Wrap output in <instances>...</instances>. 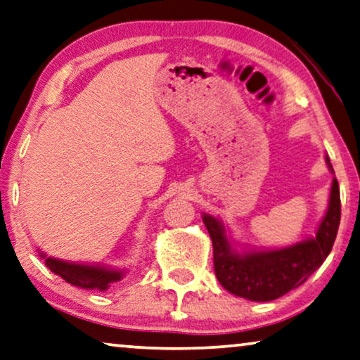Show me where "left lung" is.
Instances as JSON below:
<instances>
[{"label": "left lung", "mask_w": 360, "mask_h": 360, "mask_svg": "<svg viewBox=\"0 0 360 360\" xmlns=\"http://www.w3.org/2000/svg\"><path fill=\"white\" fill-rule=\"evenodd\" d=\"M328 168L333 171L330 160ZM341 219L340 184L333 178L330 203L315 238L276 250L244 252L233 249L219 219L203 214V223L213 243L214 275L234 296L268 302L299 288L323 264L333 248Z\"/></svg>", "instance_id": "obj_1"}]
</instances>
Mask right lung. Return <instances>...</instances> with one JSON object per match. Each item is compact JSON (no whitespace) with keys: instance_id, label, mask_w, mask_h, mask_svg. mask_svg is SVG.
<instances>
[{"instance_id":"add662e5","label":"right lung","mask_w":360,"mask_h":360,"mask_svg":"<svg viewBox=\"0 0 360 360\" xmlns=\"http://www.w3.org/2000/svg\"><path fill=\"white\" fill-rule=\"evenodd\" d=\"M45 265L55 275H60L64 281L71 283L74 286L84 289H98V291H106L111 283L120 281L124 275L120 270H110V268L95 265L71 264V262H63L51 259V257H48L45 260Z\"/></svg>"}]
</instances>
